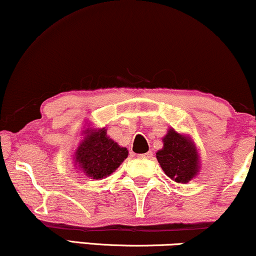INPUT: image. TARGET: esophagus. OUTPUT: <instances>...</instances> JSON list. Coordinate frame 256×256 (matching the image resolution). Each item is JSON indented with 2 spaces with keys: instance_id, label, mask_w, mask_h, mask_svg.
I'll list each match as a JSON object with an SVG mask.
<instances>
[{
  "instance_id": "esophagus-1",
  "label": "esophagus",
  "mask_w": 256,
  "mask_h": 256,
  "mask_svg": "<svg viewBox=\"0 0 256 256\" xmlns=\"http://www.w3.org/2000/svg\"><path fill=\"white\" fill-rule=\"evenodd\" d=\"M138 157H141V158H152V152H148L143 154V155H138Z\"/></svg>"
}]
</instances>
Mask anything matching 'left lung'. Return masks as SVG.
Returning a JSON list of instances; mask_svg holds the SVG:
<instances>
[{
  "mask_svg": "<svg viewBox=\"0 0 256 256\" xmlns=\"http://www.w3.org/2000/svg\"><path fill=\"white\" fill-rule=\"evenodd\" d=\"M163 149L156 157L168 177L177 183H188L198 172V154L190 140L170 129L163 138Z\"/></svg>",
  "mask_w": 256,
  "mask_h": 256,
  "instance_id": "1",
  "label": "left lung"
}]
</instances>
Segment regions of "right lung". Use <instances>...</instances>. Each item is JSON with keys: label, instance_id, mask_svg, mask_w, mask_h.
Listing matches in <instances>:
<instances>
[{"label": "right lung", "instance_id": "add662e5", "mask_svg": "<svg viewBox=\"0 0 256 256\" xmlns=\"http://www.w3.org/2000/svg\"><path fill=\"white\" fill-rule=\"evenodd\" d=\"M127 148H121L107 136L106 129L88 132L76 150V162L94 180L110 176L127 158Z\"/></svg>", "mask_w": 256, "mask_h": 256}]
</instances>
